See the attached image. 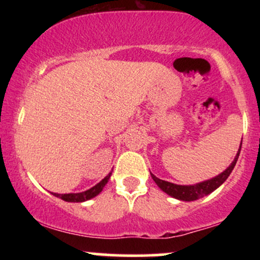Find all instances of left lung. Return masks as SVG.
<instances>
[{"label": "left lung", "instance_id": "obj_1", "mask_svg": "<svg viewBox=\"0 0 260 260\" xmlns=\"http://www.w3.org/2000/svg\"><path fill=\"white\" fill-rule=\"evenodd\" d=\"M241 147H242V140H241ZM241 147L238 149L237 154H236L234 161L231 162V165L229 166L225 171L221 172L220 175L215 176V177L210 178V180H207L204 182H199V183L192 184V186H181V184H175L171 183V182L164 181L157 178L156 176H154L150 172L151 178L155 181V183L157 184V187L160 188L161 190L166 193V194L174 197L176 199H180V201H184V202H192V201H197V199L203 198V197L210 194L211 192L219 188L221 184L228 180V177L230 174L234 170L236 162H237L238 156H240V151H241Z\"/></svg>", "mask_w": 260, "mask_h": 260}]
</instances>
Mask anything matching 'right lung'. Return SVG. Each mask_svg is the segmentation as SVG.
<instances>
[{
  "mask_svg": "<svg viewBox=\"0 0 260 260\" xmlns=\"http://www.w3.org/2000/svg\"><path fill=\"white\" fill-rule=\"evenodd\" d=\"M111 177V174H109L104 178L103 181H100L99 183L95 184L94 187H91L90 189L85 190V192L82 193H68V194H58V193H52L53 196L57 197V198H61L62 201L64 202H71V203H82L85 201H89V199L96 197L99 193L103 190V188L105 187V184L109 182V178Z\"/></svg>",
  "mask_w": 260,
  "mask_h": 260,
  "instance_id": "obj_1",
  "label": "right lung"
}]
</instances>
